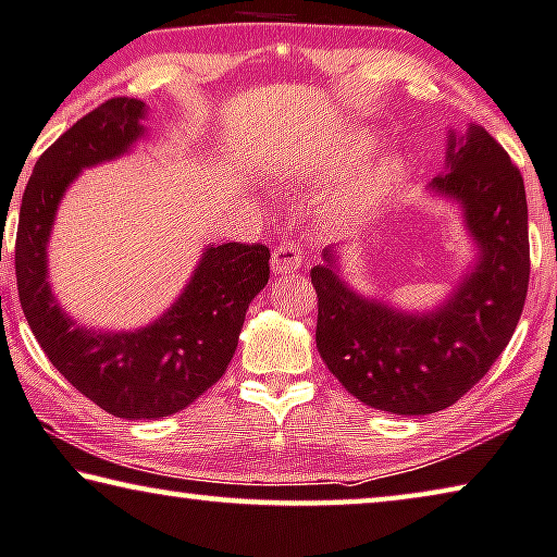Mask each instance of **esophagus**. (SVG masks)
I'll list each match as a JSON object with an SVG mask.
<instances>
[{
    "mask_svg": "<svg viewBox=\"0 0 557 557\" xmlns=\"http://www.w3.org/2000/svg\"><path fill=\"white\" fill-rule=\"evenodd\" d=\"M270 268L275 275H287V272H295L302 268V255L297 250V245L293 243H282L275 247V252H272V262Z\"/></svg>",
    "mask_w": 557,
    "mask_h": 557,
    "instance_id": "34e87169",
    "label": "esophagus"
}]
</instances>
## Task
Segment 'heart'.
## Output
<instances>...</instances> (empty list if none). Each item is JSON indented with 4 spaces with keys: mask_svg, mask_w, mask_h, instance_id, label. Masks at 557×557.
Listing matches in <instances>:
<instances>
[{
    "mask_svg": "<svg viewBox=\"0 0 557 557\" xmlns=\"http://www.w3.org/2000/svg\"><path fill=\"white\" fill-rule=\"evenodd\" d=\"M375 147L377 139L372 132H352L337 145L289 162L280 174L287 182H343L327 195L325 214L335 225H355V222L375 214L400 189L410 172L408 157L403 152H389L354 178L351 174L375 152Z\"/></svg>",
    "mask_w": 557,
    "mask_h": 557,
    "instance_id": "b5f03b06",
    "label": "heart"
}]
</instances>
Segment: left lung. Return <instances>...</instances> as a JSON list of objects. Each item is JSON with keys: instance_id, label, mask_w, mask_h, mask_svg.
<instances>
[{"instance_id": "left-lung-1", "label": "left lung", "mask_w": 557, "mask_h": 557, "mask_svg": "<svg viewBox=\"0 0 557 557\" xmlns=\"http://www.w3.org/2000/svg\"><path fill=\"white\" fill-rule=\"evenodd\" d=\"M430 195L460 207L475 260L435 310L408 312L362 295L325 247L310 277L318 293L320 358L347 393L389 414L450 408L491 370L518 327L530 245L522 174L483 127L447 132L445 172Z\"/></svg>"}]
</instances>
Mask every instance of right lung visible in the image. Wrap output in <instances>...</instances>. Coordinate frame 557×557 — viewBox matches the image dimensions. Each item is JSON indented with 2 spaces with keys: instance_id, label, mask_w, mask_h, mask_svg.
I'll list each match as a JSON object with an SVG mask.
<instances>
[{
  "instance_id": "obj_1",
  "label": "right lung",
  "mask_w": 557,
  "mask_h": 557,
  "mask_svg": "<svg viewBox=\"0 0 557 557\" xmlns=\"http://www.w3.org/2000/svg\"><path fill=\"white\" fill-rule=\"evenodd\" d=\"M143 99L114 97L72 124L39 157L22 195L14 270L41 350L99 408L124 420L185 410L225 375L245 312L270 280L264 245H207L193 277L160 318L137 330L79 325L49 285L47 247L60 202L82 170L127 154L147 137Z\"/></svg>"
}]
</instances>
